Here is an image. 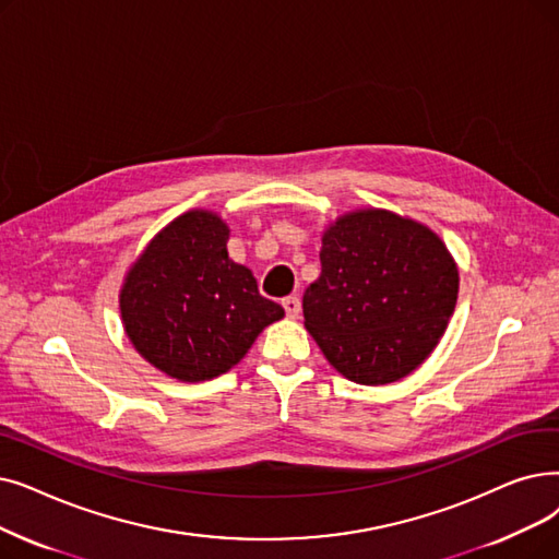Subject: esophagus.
Masks as SVG:
<instances>
[{
    "instance_id": "obj_1",
    "label": "esophagus",
    "mask_w": 559,
    "mask_h": 559,
    "mask_svg": "<svg viewBox=\"0 0 559 559\" xmlns=\"http://www.w3.org/2000/svg\"><path fill=\"white\" fill-rule=\"evenodd\" d=\"M283 308H285V314L289 320H297L301 312V301H299V297H285Z\"/></svg>"
}]
</instances>
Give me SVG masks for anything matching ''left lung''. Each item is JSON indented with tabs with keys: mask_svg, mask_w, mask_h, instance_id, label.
Instances as JSON below:
<instances>
[{
	"mask_svg": "<svg viewBox=\"0 0 559 559\" xmlns=\"http://www.w3.org/2000/svg\"><path fill=\"white\" fill-rule=\"evenodd\" d=\"M322 274L304 326L349 381L385 385L423 366L459 297V266L429 226L381 207L340 214L322 233Z\"/></svg>",
	"mask_w": 559,
	"mask_h": 559,
	"instance_id": "1",
	"label": "left lung"
}]
</instances>
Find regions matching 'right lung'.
<instances>
[{
    "mask_svg": "<svg viewBox=\"0 0 559 559\" xmlns=\"http://www.w3.org/2000/svg\"><path fill=\"white\" fill-rule=\"evenodd\" d=\"M230 228L216 212L189 210L130 264L118 293L132 347L185 383L228 372L285 310L258 293L253 272L228 255Z\"/></svg>",
    "mask_w": 559,
    "mask_h": 559,
    "instance_id": "right-lung-1",
    "label": "right lung"
}]
</instances>
